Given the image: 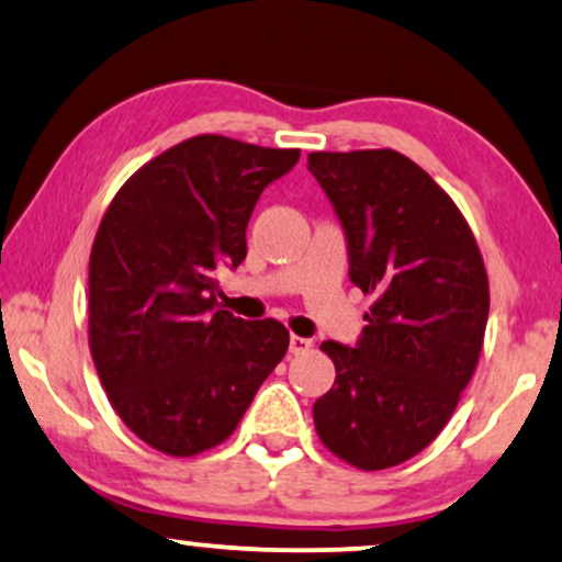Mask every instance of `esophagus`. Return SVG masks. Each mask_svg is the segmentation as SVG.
Returning <instances> with one entry per match:
<instances>
[{
    "instance_id": "1",
    "label": "esophagus",
    "mask_w": 562,
    "mask_h": 562,
    "mask_svg": "<svg viewBox=\"0 0 562 562\" xmlns=\"http://www.w3.org/2000/svg\"><path fill=\"white\" fill-rule=\"evenodd\" d=\"M313 347L311 339H303V336H290V355H305Z\"/></svg>"
}]
</instances>
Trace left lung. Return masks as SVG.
Returning a JSON list of instances; mask_svg holds the SVG:
<instances>
[{
    "label": "left lung",
    "mask_w": 562,
    "mask_h": 562,
    "mask_svg": "<svg viewBox=\"0 0 562 562\" xmlns=\"http://www.w3.org/2000/svg\"><path fill=\"white\" fill-rule=\"evenodd\" d=\"M308 171L344 228L349 280L375 297L355 347L321 344L336 380L313 422L349 465H401L445 429L475 372L483 257L450 194L398 151H316Z\"/></svg>",
    "instance_id": "obj_1"
}]
</instances>
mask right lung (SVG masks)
<instances>
[{"instance_id": "add662e5", "label": "right lung", "mask_w": 562, "mask_h": 562, "mask_svg": "<svg viewBox=\"0 0 562 562\" xmlns=\"http://www.w3.org/2000/svg\"><path fill=\"white\" fill-rule=\"evenodd\" d=\"M297 159V148L194 136L138 169L104 213L89 347L112 408L154 450L221 445L285 357L280 321L215 311V269L241 265L259 194Z\"/></svg>"}]
</instances>
